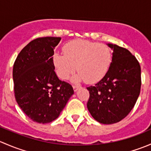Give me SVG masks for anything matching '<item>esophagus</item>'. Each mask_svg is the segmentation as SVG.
I'll return each mask as SVG.
<instances>
[{"label": "esophagus", "instance_id": "34e87169", "mask_svg": "<svg viewBox=\"0 0 151 151\" xmlns=\"http://www.w3.org/2000/svg\"><path fill=\"white\" fill-rule=\"evenodd\" d=\"M80 88V86H78V85H73V89H74V91H77Z\"/></svg>", "mask_w": 151, "mask_h": 151}]
</instances>
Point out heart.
<instances>
[{
	"label": "heart",
	"instance_id": "b5f03b06",
	"mask_svg": "<svg viewBox=\"0 0 151 151\" xmlns=\"http://www.w3.org/2000/svg\"><path fill=\"white\" fill-rule=\"evenodd\" d=\"M63 52L64 55L56 52L53 55L56 73L60 79L66 80L77 68L79 72L72 77L74 82L99 81L107 72L112 60L110 49L106 45L83 39L67 43Z\"/></svg>",
	"mask_w": 151,
	"mask_h": 151
}]
</instances>
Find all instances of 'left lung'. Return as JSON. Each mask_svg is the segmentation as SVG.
<instances>
[{
	"instance_id": "left-lung-1",
	"label": "left lung",
	"mask_w": 151,
	"mask_h": 151,
	"mask_svg": "<svg viewBox=\"0 0 151 151\" xmlns=\"http://www.w3.org/2000/svg\"><path fill=\"white\" fill-rule=\"evenodd\" d=\"M112 50V62L105 76L94 86L87 88V107L93 118L103 124L118 123L129 115L139 97L141 68L128 50L107 44Z\"/></svg>"
}]
</instances>
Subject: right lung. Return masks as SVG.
<instances>
[{
	"label": "right lung",
	"mask_w": 151,
	"mask_h": 151,
	"mask_svg": "<svg viewBox=\"0 0 151 151\" xmlns=\"http://www.w3.org/2000/svg\"><path fill=\"white\" fill-rule=\"evenodd\" d=\"M61 38L31 41L17 57L13 67L14 96L19 107L33 121L50 123L58 118L70 97L72 86L58 79L52 55Z\"/></svg>",
	"instance_id": "obj_1"
}]
</instances>
